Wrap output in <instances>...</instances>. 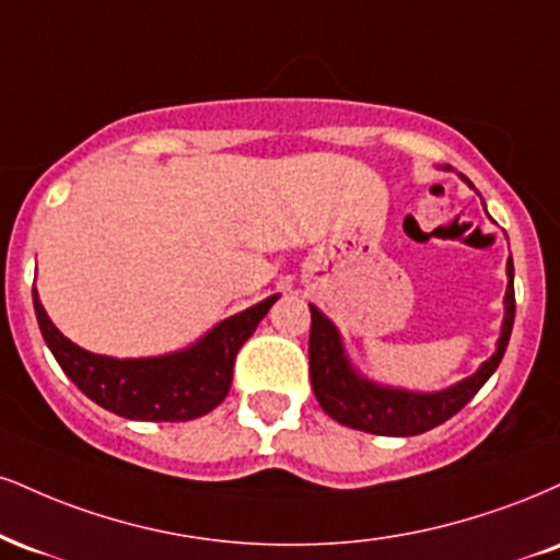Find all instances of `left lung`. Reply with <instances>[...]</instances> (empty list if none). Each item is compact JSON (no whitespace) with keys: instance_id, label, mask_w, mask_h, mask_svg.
Listing matches in <instances>:
<instances>
[{"instance_id":"obj_1","label":"left lung","mask_w":560,"mask_h":560,"mask_svg":"<svg viewBox=\"0 0 560 560\" xmlns=\"http://www.w3.org/2000/svg\"><path fill=\"white\" fill-rule=\"evenodd\" d=\"M451 170V166H446ZM509 287L503 305L501 336L490 360H485L480 370L469 378L456 383V386L433 390V394H420V390H404L381 386L362 378L352 368L349 357L341 345V336L336 326L318 307L310 305V383H313L315 399L323 412L334 417L341 425L365 430L373 435H420L454 417L472 396L485 386V381L501 365L503 352H506L511 328H514L516 298H514V260L506 262Z\"/></svg>"}]
</instances>
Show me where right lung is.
<instances>
[{
  "label": "right lung",
  "instance_id": "1",
  "mask_svg": "<svg viewBox=\"0 0 560 560\" xmlns=\"http://www.w3.org/2000/svg\"><path fill=\"white\" fill-rule=\"evenodd\" d=\"M276 300L279 294L221 320L203 339L182 352L114 360L72 345L54 326L33 289L38 328L67 378L98 407L143 422H187L219 407L232 386L234 357Z\"/></svg>",
  "mask_w": 560,
  "mask_h": 560
}]
</instances>
